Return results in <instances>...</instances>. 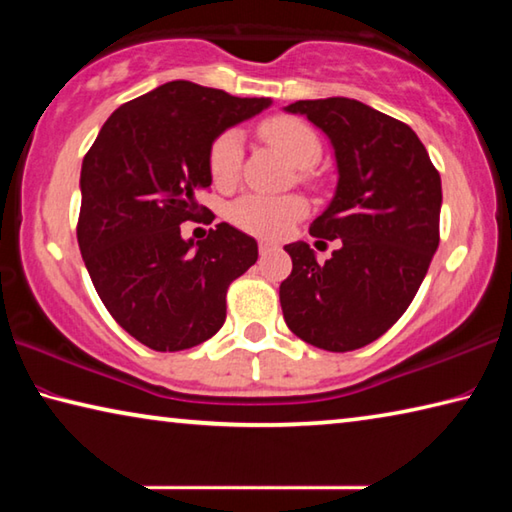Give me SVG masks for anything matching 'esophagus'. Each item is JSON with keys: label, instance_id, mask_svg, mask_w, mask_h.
Returning <instances> with one entry per match:
<instances>
[{"label": "esophagus", "instance_id": "1", "mask_svg": "<svg viewBox=\"0 0 512 512\" xmlns=\"http://www.w3.org/2000/svg\"><path fill=\"white\" fill-rule=\"evenodd\" d=\"M275 248H277V246L271 244V241H259V253H262V255L271 253V250H275Z\"/></svg>", "mask_w": 512, "mask_h": 512}]
</instances>
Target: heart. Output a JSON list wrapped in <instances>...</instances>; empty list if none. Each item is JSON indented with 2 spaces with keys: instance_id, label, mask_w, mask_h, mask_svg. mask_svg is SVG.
<instances>
[{
  "instance_id": "obj_1",
  "label": "heart",
  "mask_w": 512,
  "mask_h": 512,
  "mask_svg": "<svg viewBox=\"0 0 512 512\" xmlns=\"http://www.w3.org/2000/svg\"><path fill=\"white\" fill-rule=\"evenodd\" d=\"M264 140L275 146L293 167L309 169L320 158L318 135L305 121L293 117H273L259 126ZM241 158H244V140L237 128L223 131L210 146L207 167L216 187H232L239 178ZM307 214V203L298 196L271 198L262 194H246L228 207V219L239 230L257 237L277 239L287 235L291 225Z\"/></svg>"
}]
</instances>
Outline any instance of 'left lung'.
<instances>
[{
	"instance_id": "8db88e82",
	"label": "left lung",
	"mask_w": 512,
	"mask_h": 512,
	"mask_svg": "<svg viewBox=\"0 0 512 512\" xmlns=\"http://www.w3.org/2000/svg\"><path fill=\"white\" fill-rule=\"evenodd\" d=\"M332 142L334 198L309 232L341 239L325 264L305 241L284 246L291 275L280 284L282 314L302 341L350 352L377 341L418 293L438 248L443 187L409 126L357 99L296 101Z\"/></svg>"
}]
</instances>
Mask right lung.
<instances>
[{
	"label": "right lung",
	"instance_id": "right-lung-1",
	"mask_svg": "<svg viewBox=\"0 0 512 512\" xmlns=\"http://www.w3.org/2000/svg\"><path fill=\"white\" fill-rule=\"evenodd\" d=\"M268 106L171 81L112 112L83 158V262L110 316L146 348L212 339L230 282L257 262V241L230 223L203 241L183 239L180 223L196 219V194L212 185V142Z\"/></svg>",
	"mask_w": 512,
	"mask_h": 512
}]
</instances>
